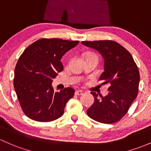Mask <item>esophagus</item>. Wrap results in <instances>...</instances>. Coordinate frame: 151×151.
I'll return each mask as SVG.
<instances>
[{
  "instance_id": "34e87169",
  "label": "esophagus",
  "mask_w": 151,
  "mask_h": 151,
  "mask_svg": "<svg viewBox=\"0 0 151 151\" xmlns=\"http://www.w3.org/2000/svg\"><path fill=\"white\" fill-rule=\"evenodd\" d=\"M82 94H83V92H82L81 91H80V90H77V91H76V92H75L76 95H78V96L81 95Z\"/></svg>"
}]
</instances>
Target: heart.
Returning a JSON list of instances; mask_svg holds the SVG:
<instances>
[{
  "instance_id": "1",
  "label": "heart",
  "mask_w": 151,
  "mask_h": 151,
  "mask_svg": "<svg viewBox=\"0 0 151 151\" xmlns=\"http://www.w3.org/2000/svg\"><path fill=\"white\" fill-rule=\"evenodd\" d=\"M88 55H94V54H87V56H88ZM95 56V55H94Z\"/></svg>"
}]
</instances>
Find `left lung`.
Listing matches in <instances>:
<instances>
[{
	"label": "left lung",
	"mask_w": 151,
	"mask_h": 151,
	"mask_svg": "<svg viewBox=\"0 0 151 151\" xmlns=\"http://www.w3.org/2000/svg\"><path fill=\"white\" fill-rule=\"evenodd\" d=\"M97 51L104 59L102 84L109 83L105 97L91 92L94 102L87 110L91 119L103 124H113L127 114L139 91V73L132 56L122 45L113 41H82Z\"/></svg>",
	"instance_id": "obj_1"
}]
</instances>
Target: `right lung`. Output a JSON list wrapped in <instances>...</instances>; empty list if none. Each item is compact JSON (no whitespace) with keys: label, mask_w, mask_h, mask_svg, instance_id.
I'll use <instances>...</instances> for the list:
<instances>
[{"label":"right lung","mask_w":151,"mask_h":151,"mask_svg":"<svg viewBox=\"0 0 151 151\" xmlns=\"http://www.w3.org/2000/svg\"><path fill=\"white\" fill-rule=\"evenodd\" d=\"M78 41L42 38L24 51L14 70V86L22 110L34 121L49 122L61 117L75 90L70 87L55 92L52 79L64 68L60 62Z\"/></svg>","instance_id":"1"}]
</instances>
